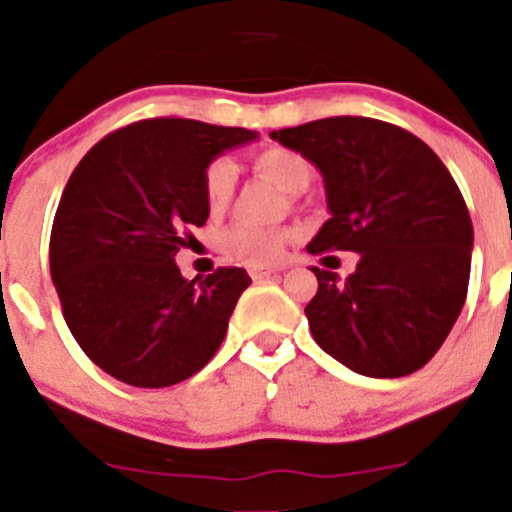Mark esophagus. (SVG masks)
Segmentation results:
<instances>
[{
	"mask_svg": "<svg viewBox=\"0 0 512 512\" xmlns=\"http://www.w3.org/2000/svg\"><path fill=\"white\" fill-rule=\"evenodd\" d=\"M275 267H250V277L252 280H265V277H270V275H275Z\"/></svg>",
	"mask_w": 512,
	"mask_h": 512,
	"instance_id": "obj_1",
	"label": "esophagus"
}]
</instances>
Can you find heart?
Listing matches in <instances>:
<instances>
[{"label":"heart","mask_w":512,"mask_h":512,"mask_svg":"<svg viewBox=\"0 0 512 512\" xmlns=\"http://www.w3.org/2000/svg\"><path fill=\"white\" fill-rule=\"evenodd\" d=\"M257 173L270 178L287 193H302L312 180V165L299 153L287 148H267L255 156ZM237 165L232 158H218L208 165L203 180L205 200L213 210L225 208L227 200L235 193ZM292 232L280 227H255V225H235L225 232L223 247L232 260L250 267L277 265L285 257Z\"/></svg>","instance_id":"obj_1"}]
</instances>
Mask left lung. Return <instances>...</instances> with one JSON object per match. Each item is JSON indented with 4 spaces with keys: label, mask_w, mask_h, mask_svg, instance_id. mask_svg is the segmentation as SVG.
Returning a JSON list of instances; mask_svg holds the SVG:
<instances>
[{
    "label": "left lung",
    "mask_w": 512,
    "mask_h": 512,
    "mask_svg": "<svg viewBox=\"0 0 512 512\" xmlns=\"http://www.w3.org/2000/svg\"><path fill=\"white\" fill-rule=\"evenodd\" d=\"M270 136L324 178L329 220L307 250L359 255L347 280L312 267L319 289L304 314L314 342L361 376L414 374L466 302L473 225L456 180L421 138L376 118H322Z\"/></svg>",
    "instance_id": "left-lung-1"
}]
</instances>
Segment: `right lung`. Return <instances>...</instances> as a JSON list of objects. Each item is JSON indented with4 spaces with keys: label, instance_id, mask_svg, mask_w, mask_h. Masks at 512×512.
Listing matches in <instances>:
<instances>
[{
    "label": "right lung",
    "instance_id": "1",
    "mask_svg": "<svg viewBox=\"0 0 512 512\" xmlns=\"http://www.w3.org/2000/svg\"><path fill=\"white\" fill-rule=\"evenodd\" d=\"M257 141L247 128L148 118L108 133L71 173L49 242L51 280L86 356L141 389L198 374L223 344L242 267L185 280L175 265L185 227L210 215L205 170Z\"/></svg>",
    "mask_w": 512,
    "mask_h": 512
}]
</instances>
